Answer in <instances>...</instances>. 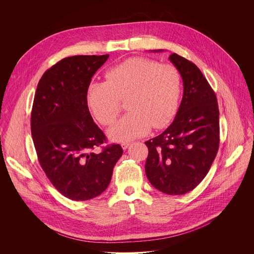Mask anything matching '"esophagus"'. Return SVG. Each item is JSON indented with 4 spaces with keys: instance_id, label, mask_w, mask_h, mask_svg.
<instances>
[{
    "instance_id": "obj_1",
    "label": "esophagus",
    "mask_w": 254,
    "mask_h": 254,
    "mask_svg": "<svg viewBox=\"0 0 254 254\" xmlns=\"http://www.w3.org/2000/svg\"><path fill=\"white\" fill-rule=\"evenodd\" d=\"M129 144H130V142H128V141L123 142V143H122V147H123V149H127V148L129 146Z\"/></svg>"
}]
</instances>
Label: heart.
Returning <instances> with one entry per match:
<instances>
[{
  "label": "heart",
  "mask_w": 254,
  "mask_h": 254,
  "mask_svg": "<svg viewBox=\"0 0 254 254\" xmlns=\"http://www.w3.org/2000/svg\"><path fill=\"white\" fill-rule=\"evenodd\" d=\"M181 93V76L170 64L145 57L129 58L106 73V82H93L87 104L105 126L119 115L121 101L128 113L108 129L114 141H127L166 127L174 117Z\"/></svg>",
  "instance_id": "heart-1"
}]
</instances>
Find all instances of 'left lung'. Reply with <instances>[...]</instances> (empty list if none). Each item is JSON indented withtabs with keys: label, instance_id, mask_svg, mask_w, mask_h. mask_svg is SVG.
Instances as JSON below:
<instances>
[{
	"label": "left lung",
	"instance_id": "1",
	"mask_svg": "<svg viewBox=\"0 0 254 254\" xmlns=\"http://www.w3.org/2000/svg\"><path fill=\"white\" fill-rule=\"evenodd\" d=\"M169 60L183 80V98L173 123L145 142V173L160 192L183 195L201 183L216 158L220 144L219 107L215 92L194 63L176 53Z\"/></svg>",
	"mask_w": 254,
	"mask_h": 254
}]
</instances>
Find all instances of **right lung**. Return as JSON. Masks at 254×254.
<instances>
[{
  "label": "right lung",
  "instance_id": "add662e5",
  "mask_svg": "<svg viewBox=\"0 0 254 254\" xmlns=\"http://www.w3.org/2000/svg\"><path fill=\"white\" fill-rule=\"evenodd\" d=\"M108 58L76 55L60 60L44 72L33 100L30 127L40 166L58 192L74 201L101 195L123 154L120 144L96 152L106 135L87 104L91 79Z\"/></svg>",
  "mask_w": 254,
  "mask_h": 254
}]
</instances>
